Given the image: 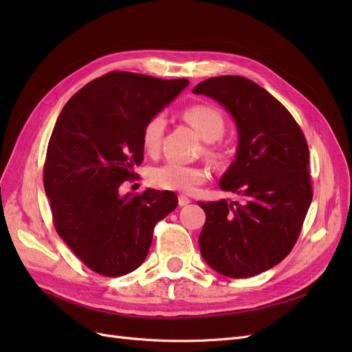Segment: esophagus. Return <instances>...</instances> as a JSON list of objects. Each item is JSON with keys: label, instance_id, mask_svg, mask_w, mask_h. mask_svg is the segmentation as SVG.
<instances>
[{"label": "esophagus", "instance_id": "1", "mask_svg": "<svg viewBox=\"0 0 352 352\" xmlns=\"http://www.w3.org/2000/svg\"><path fill=\"white\" fill-rule=\"evenodd\" d=\"M189 202H190V198H188L186 195H180V197H179V206H180V207L188 206Z\"/></svg>", "mask_w": 352, "mask_h": 352}]
</instances>
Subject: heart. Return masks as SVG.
Instances as JSON below:
<instances>
[{"instance_id": "heart-1", "label": "heart", "mask_w": 352, "mask_h": 352, "mask_svg": "<svg viewBox=\"0 0 352 352\" xmlns=\"http://www.w3.org/2000/svg\"><path fill=\"white\" fill-rule=\"evenodd\" d=\"M184 119L194 127L204 141H216L225 132L226 122L223 113L211 104H194L184 110ZM166 129V119L163 114H154L148 119L142 129V145L148 154L158 153L162 146L163 133ZM216 154L214 148H210ZM208 177L204 167L185 166L179 163H166L150 170L151 185L164 190L190 194L202 185Z\"/></svg>"}]
</instances>
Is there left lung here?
<instances>
[{
	"mask_svg": "<svg viewBox=\"0 0 352 352\" xmlns=\"http://www.w3.org/2000/svg\"><path fill=\"white\" fill-rule=\"evenodd\" d=\"M194 94L216 100L235 119V162L220 179L238 201H198L206 211L202 258L228 278H251L279 264L300 236L313 199L310 151L285 105L242 76L210 78Z\"/></svg>",
	"mask_w": 352,
	"mask_h": 352,
	"instance_id": "8db88e82",
	"label": "left lung"
}]
</instances>
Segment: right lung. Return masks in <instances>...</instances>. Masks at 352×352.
Here are the masks:
<instances>
[{"mask_svg": "<svg viewBox=\"0 0 352 352\" xmlns=\"http://www.w3.org/2000/svg\"><path fill=\"white\" fill-rule=\"evenodd\" d=\"M189 83L110 72L79 89L61 110L44 164L52 223L92 272L117 278L146 258L157 223L177 207L172 190L119 188L144 160L142 129Z\"/></svg>", "mask_w": 352, "mask_h": 352, "instance_id": "obj_1", "label": "right lung"}]
</instances>
